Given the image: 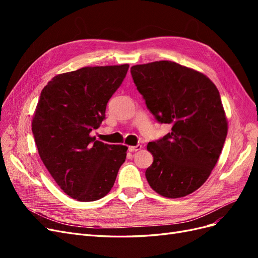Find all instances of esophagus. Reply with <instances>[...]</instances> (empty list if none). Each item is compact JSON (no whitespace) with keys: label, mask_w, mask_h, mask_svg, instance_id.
Returning a JSON list of instances; mask_svg holds the SVG:
<instances>
[{"label":"esophagus","mask_w":258,"mask_h":258,"mask_svg":"<svg viewBox=\"0 0 258 258\" xmlns=\"http://www.w3.org/2000/svg\"><path fill=\"white\" fill-rule=\"evenodd\" d=\"M142 148V145L141 144H137L135 146H129L128 150L129 152H137V151H140Z\"/></svg>","instance_id":"1"}]
</instances>
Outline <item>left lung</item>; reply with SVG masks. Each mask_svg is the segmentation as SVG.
I'll list each match as a JSON object with an SVG mask.
<instances>
[{
  "label": "left lung",
  "instance_id": "obj_1",
  "mask_svg": "<svg viewBox=\"0 0 258 258\" xmlns=\"http://www.w3.org/2000/svg\"><path fill=\"white\" fill-rule=\"evenodd\" d=\"M130 72L155 119L172 126L147 144L154 157L147 182L163 197L187 196L207 181L227 137L220 92L206 75L172 61L134 66Z\"/></svg>",
  "mask_w": 258,
  "mask_h": 258
}]
</instances>
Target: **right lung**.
Returning <instances> with one entry per match:
<instances>
[{
    "instance_id": "obj_1",
    "label": "right lung",
    "mask_w": 258,
    "mask_h": 258,
    "mask_svg": "<svg viewBox=\"0 0 258 258\" xmlns=\"http://www.w3.org/2000/svg\"><path fill=\"white\" fill-rule=\"evenodd\" d=\"M128 64L87 67L54 76L43 88L32 121L40 157L56 183L83 202L112 189L127 146L90 137L105 119L108 100L119 88Z\"/></svg>"
}]
</instances>
